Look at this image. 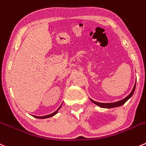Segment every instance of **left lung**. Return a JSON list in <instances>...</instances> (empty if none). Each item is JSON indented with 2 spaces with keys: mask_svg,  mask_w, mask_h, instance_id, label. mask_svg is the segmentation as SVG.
I'll return each mask as SVG.
<instances>
[{
  "mask_svg": "<svg viewBox=\"0 0 146 146\" xmlns=\"http://www.w3.org/2000/svg\"><path fill=\"white\" fill-rule=\"evenodd\" d=\"M135 85L136 84H135V86H134V87H133V88L131 93H130V94L128 95L126 98H125L124 99H123V100H119V101H118V102H115V103H98V102L94 101V100H91V99H90V100H91L93 103H95L96 105H97V106H100V107H101V108H111L118 107V106H122V105H123L124 103H125V102H126L127 100H128V99H129L130 98L133 96L134 91H135Z\"/></svg>",
  "mask_w": 146,
  "mask_h": 146,
  "instance_id": "obj_1",
  "label": "left lung"
}]
</instances>
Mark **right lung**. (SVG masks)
Wrapping results in <instances>:
<instances>
[{
	"mask_svg": "<svg viewBox=\"0 0 146 146\" xmlns=\"http://www.w3.org/2000/svg\"><path fill=\"white\" fill-rule=\"evenodd\" d=\"M61 106H62V105H60V107L58 108L57 111H55V112H54V113H53L50 114V115H44V116H34V117H35V118H40V119H43V118H50V117L53 116V115H56V113H57L58 111V110H59V109L60 108V107H61Z\"/></svg>",
	"mask_w": 146,
	"mask_h": 146,
	"instance_id": "obj_1",
	"label": "right lung"
}]
</instances>
